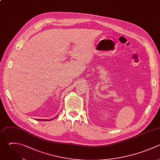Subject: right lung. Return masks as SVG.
<instances>
[{
  "mask_svg": "<svg viewBox=\"0 0 160 160\" xmlns=\"http://www.w3.org/2000/svg\"><path fill=\"white\" fill-rule=\"evenodd\" d=\"M38 120H39V121H40V120H41V121L42 119H40V120H39V119H38ZM42 121H48V120H46V119H44V120H42ZM49 121H50V120H49Z\"/></svg>",
  "mask_w": 160,
  "mask_h": 160,
  "instance_id": "add662e5",
  "label": "right lung"
}]
</instances>
